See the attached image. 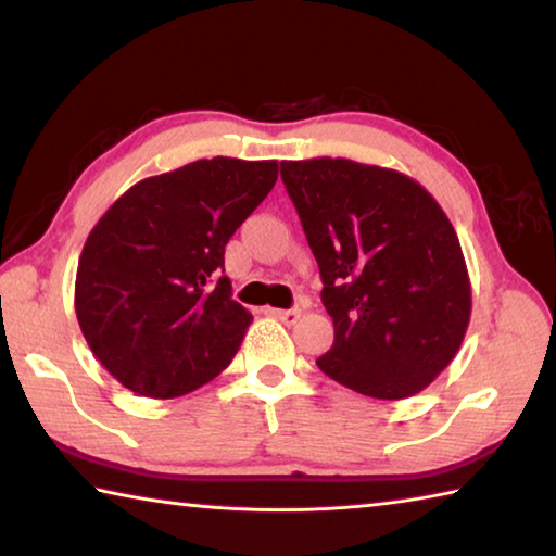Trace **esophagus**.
Segmentation results:
<instances>
[{
  "mask_svg": "<svg viewBox=\"0 0 556 556\" xmlns=\"http://www.w3.org/2000/svg\"><path fill=\"white\" fill-rule=\"evenodd\" d=\"M275 314L281 324H287V326H294L299 318H301V308H275Z\"/></svg>",
  "mask_w": 556,
  "mask_h": 556,
  "instance_id": "obj_1",
  "label": "esophagus"
}]
</instances>
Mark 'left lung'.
Listing matches in <instances>:
<instances>
[{
  "instance_id": "8db88e82",
  "label": "left lung",
  "mask_w": 556,
  "mask_h": 556,
  "mask_svg": "<svg viewBox=\"0 0 556 556\" xmlns=\"http://www.w3.org/2000/svg\"><path fill=\"white\" fill-rule=\"evenodd\" d=\"M281 181L333 318L318 368L375 400L425 390L470 321L466 260L434 195L394 168L331 156L281 162Z\"/></svg>"
}]
</instances>
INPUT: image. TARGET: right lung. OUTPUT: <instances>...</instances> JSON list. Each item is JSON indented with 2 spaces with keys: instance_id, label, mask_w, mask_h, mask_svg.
I'll return each instance as SVG.
<instances>
[{
  "instance_id": "1",
  "label": "right lung",
  "mask_w": 556,
  "mask_h": 556,
  "mask_svg": "<svg viewBox=\"0 0 556 556\" xmlns=\"http://www.w3.org/2000/svg\"><path fill=\"white\" fill-rule=\"evenodd\" d=\"M277 162L199 159L149 176L90 230L75 316L127 390L181 397L228 368L252 314L232 299L225 244L277 184Z\"/></svg>"
}]
</instances>
